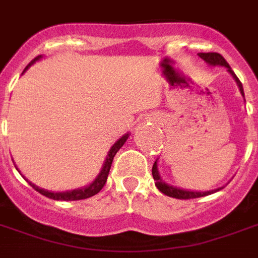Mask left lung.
Wrapping results in <instances>:
<instances>
[{"label":"left lung","instance_id":"obj_1","mask_svg":"<svg viewBox=\"0 0 258 258\" xmlns=\"http://www.w3.org/2000/svg\"><path fill=\"white\" fill-rule=\"evenodd\" d=\"M198 56L201 57L202 60L207 62L208 66L211 67H224L227 70V72L232 76V79L236 82V86L241 91L242 97L245 98V93H243V87H242V83L239 82V79L236 78V75L234 74V71L231 70V67L228 66V62L224 60V57L219 54V53H198ZM152 175H153L154 184L156 187L160 190V191L168 196V197L172 198H179V200H190V198H198V197H205V196H209L212 192H216L219 190H221L223 187L215 188V190H208V191H196V190H187V188H180L176 187V186H172V184H168L165 180H163V177L160 176V172H158V158L154 161L153 168H152Z\"/></svg>","mask_w":258,"mask_h":258}]
</instances>
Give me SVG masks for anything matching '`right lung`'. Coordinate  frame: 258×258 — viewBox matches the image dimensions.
<instances>
[{
	"label": "right lung",
	"mask_w": 258,
	"mask_h": 258,
	"mask_svg": "<svg viewBox=\"0 0 258 258\" xmlns=\"http://www.w3.org/2000/svg\"><path fill=\"white\" fill-rule=\"evenodd\" d=\"M43 56H38L35 57L34 60L26 67V70L23 71V74L26 72V71L32 66V64H35L37 61H39ZM130 134H124L123 137H120L113 145H112V148L109 149V152L106 154V158H105L104 164H102V168H101L100 173L95 176V179L91 183H89L87 186H83V187L79 188H74V190H67V191H49V190H45V188H41L35 186L34 183L30 182L28 179H26L30 184H31L32 187L35 188L38 192H41L42 196H45L47 198H51V200H56V201H78V200H85V198H90L93 196H95L97 192L101 191V188L104 187L105 183H106V179H108V175H109L110 171V165H112V161H113V157L116 156V153L119 152L120 148L125 144V141L128 139ZM16 167V165H15ZM16 169L19 171V168L16 167ZM20 172V171H19Z\"/></svg>",
	"instance_id": "1"
}]
</instances>
